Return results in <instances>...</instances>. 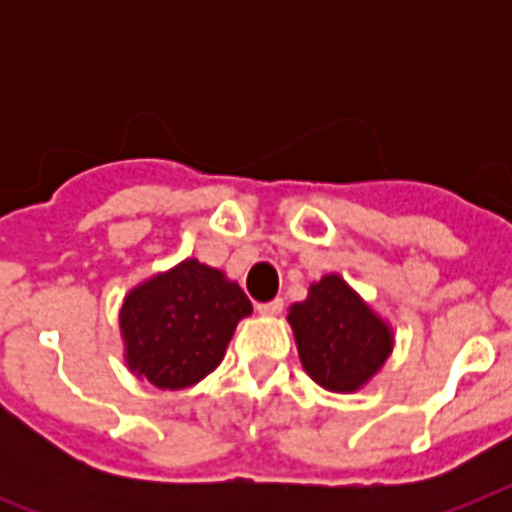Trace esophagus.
Here are the masks:
<instances>
[{"instance_id":"esophagus-1","label":"esophagus","mask_w":512,"mask_h":512,"mask_svg":"<svg viewBox=\"0 0 512 512\" xmlns=\"http://www.w3.org/2000/svg\"><path fill=\"white\" fill-rule=\"evenodd\" d=\"M284 311V300L276 297V300H268V303H257V313H263V316H276V313Z\"/></svg>"}]
</instances>
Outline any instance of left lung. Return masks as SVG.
Here are the masks:
<instances>
[{"instance_id":"left-lung-1","label":"left lung","mask_w":512,"mask_h":512,"mask_svg":"<svg viewBox=\"0 0 512 512\" xmlns=\"http://www.w3.org/2000/svg\"><path fill=\"white\" fill-rule=\"evenodd\" d=\"M287 319L305 372L337 393L361 388L393 348L388 324L337 273L311 284L308 300L292 305Z\"/></svg>"}]
</instances>
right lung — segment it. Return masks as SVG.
Instances as JSON below:
<instances>
[{
	"mask_svg": "<svg viewBox=\"0 0 512 512\" xmlns=\"http://www.w3.org/2000/svg\"><path fill=\"white\" fill-rule=\"evenodd\" d=\"M249 313L252 303L236 281L183 260L124 297L119 327L127 366L156 388L196 385L223 361L233 329Z\"/></svg>",
	"mask_w": 512,
	"mask_h": 512,
	"instance_id": "1",
	"label": "right lung"
}]
</instances>
